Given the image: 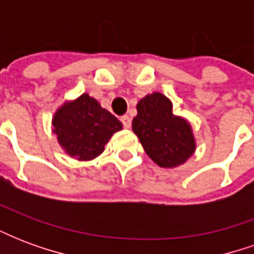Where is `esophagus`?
Returning a JSON list of instances; mask_svg holds the SVG:
<instances>
[{
  "label": "esophagus",
  "instance_id": "1",
  "mask_svg": "<svg viewBox=\"0 0 254 254\" xmlns=\"http://www.w3.org/2000/svg\"><path fill=\"white\" fill-rule=\"evenodd\" d=\"M121 121L125 127H130V125H132V118H130L129 116H122Z\"/></svg>",
  "mask_w": 254,
  "mask_h": 254
}]
</instances>
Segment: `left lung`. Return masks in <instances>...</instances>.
Returning a JSON list of instances; mask_svg holds the SVG:
<instances>
[{"label": "left lung", "mask_w": 254, "mask_h": 254, "mask_svg": "<svg viewBox=\"0 0 254 254\" xmlns=\"http://www.w3.org/2000/svg\"><path fill=\"white\" fill-rule=\"evenodd\" d=\"M132 129L144 151L160 167L182 165L196 149L190 125L173 113L170 99L159 92L138 102Z\"/></svg>", "instance_id": "left-lung-1"}]
</instances>
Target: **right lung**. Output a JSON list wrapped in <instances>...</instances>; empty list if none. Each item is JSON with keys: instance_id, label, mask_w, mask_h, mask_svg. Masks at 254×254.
Masks as SVG:
<instances>
[{"instance_id": "obj_1", "label": "right lung", "mask_w": 254, "mask_h": 254, "mask_svg": "<svg viewBox=\"0 0 254 254\" xmlns=\"http://www.w3.org/2000/svg\"><path fill=\"white\" fill-rule=\"evenodd\" d=\"M54 133L66 154L78 160L100 155L113 133L122 129L121 121L102 109L98 100L83 94L60 107L53 118Z\"/></svg>"}]
</instances>
